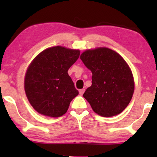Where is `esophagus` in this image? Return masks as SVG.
Masks as SVG:
<instances>
[{"mask_svg": "<svg viewBox=\"0 0 157 157\" xmlns=\"http://www.w3.org/2000/svg\"><path fill=\"white\" fill-rule=\"evenodd\" d=\"M85 92V89H80L79 90V93H80V95H82L83 94V93Z\"/></svg>", "mask_w": 157, "mask_h": 157, "instance_id": "1", "label": "esophagus"}]
</instances>
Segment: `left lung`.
<instances>
[{"label":"left lung","mask_w":157,"mask_h":157,"mask_svg":"<svg viewBox=\"0 0 157 157\" xmlns=\"http://www.w3.org/2000/svg\"><path fill=\"white\" fill-rule=\"evenodd\" d=\"M80 59L92 72V84L83 97L93 111L105 117L121 113L134 91V77L127 63L117 52L105 47L86 50Z\"/></svg>","instance_id":"obj_1"}]
</instances>
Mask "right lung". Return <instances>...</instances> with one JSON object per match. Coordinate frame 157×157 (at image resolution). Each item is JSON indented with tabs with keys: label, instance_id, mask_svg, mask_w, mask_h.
<instances>
[{
	"label": "right lung",
	"instance_id": "add662e5",
	"mask_svg": "<svg viewBox=\"0 0 157 157\" xmlns=\"http://www.w3.org/2000/svg\"><path fill=\"white\" fill-rule=\"evenodd\" d=\"M80 50L48 48L32 60L25 75L24 89L32 107L40 114L59 117L66 113L78 91L68 74Z\"/></svg>",
	"mask_w": 157,
	"mask_h": 157
}]
</instances>
